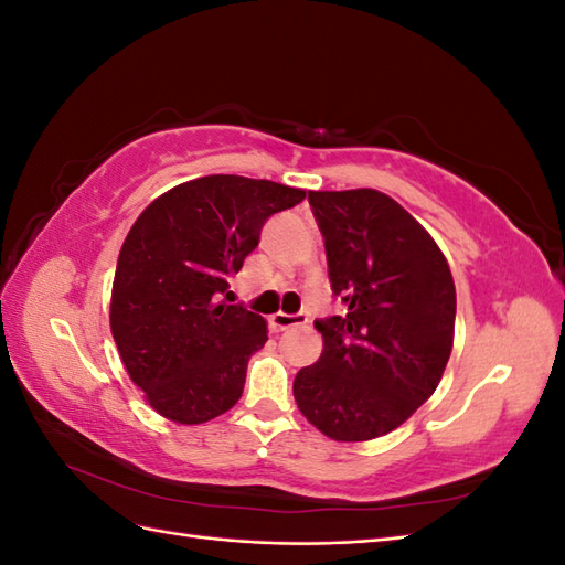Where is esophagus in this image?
I'll return each mask as SVG.
<instances>
[{
    "mask_svg": "<svg viewBox=\"0 0 565 565\" xmlns=\"http://www.w3.org/2000/svg\"><path fill=\"white\" fill-rule=\"evenodd\" d=\"M303 322H306V316H301V313L299 316H289V313L278 311V313L270 316V328L278 330V332L295 328V324H303Z\"/></svg>",
    "mask_w": 565,
    "mask_h": 565,
    "instance_id": "1",
    "label": "esophagus"
}]
</instances>
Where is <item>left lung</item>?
<instances>
[{
    "label": "left lung",
    "instance_id": "8db88e82",
    "mask_svg": "<svg viewBox=\"0 0 565 565\" xmlns=\"http://www.w3.org/2000/svg\"><path fill=\"white\" fill-rule=\"evenodd\" d=\"M332 292L347 316L316 322L322 353L295 377L301 415L332 440L380 438L436 391L455 339V282L440 247L374 191H311Z\"/></svg>",
    "mask_w": 565,
    "mask_h": 565
}]
</instances>
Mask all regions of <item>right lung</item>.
Returning a JSON list of instances; mask_svg holds the SVG:
<instances>
[{
    "label": "right lung",
    "instance_id": "add662e5",
    "mask_svg": "<svg viewBox=\"0 0 565 565\" xmlns=\"http://www.w3.org/2000/svg\"><path fill=\"white\" fill-rule=\"evenodd\" d=\"M306 191L212 174L174 185L134 221L119 249L110 332L131 382L164 419L202 424L241 401L266 320L218 301L262 226Z\"/></svg>",
    "mask_w": 565,
    "mask_h": 565
}]
</instances>
